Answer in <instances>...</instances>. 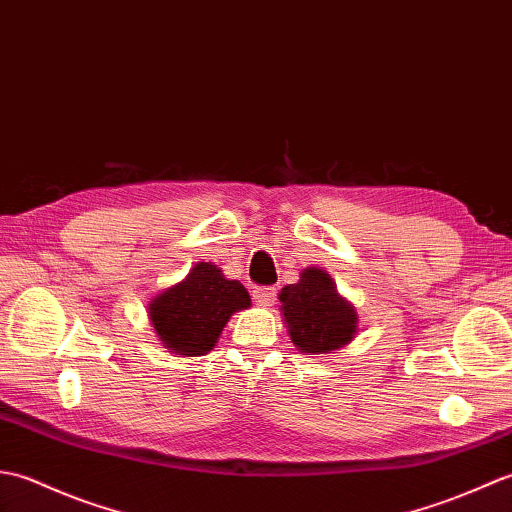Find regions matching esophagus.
I'll return each instance as SVG.
<instances>
[{
	"mask_svg": "<svg viewBox=\"0 0 512 512\" xmlns=\"http://www.w3.org/2000/svg\"><path fill=\"white\" fill-rule=\"evenodd\" d=\"M254 302L258 306H271L276 302V289L274 287H258L254 291Z\"/></svg>",
	"mask_w": 512,
	"mask_h": 512,
	"instance_id": "obj_1",
	"label": "esophagus"
}]
</instances>
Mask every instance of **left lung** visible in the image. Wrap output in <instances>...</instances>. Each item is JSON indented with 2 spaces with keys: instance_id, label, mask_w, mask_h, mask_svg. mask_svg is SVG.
<instances>
[{
  "instance_id": "1",
  "label": "left lung",
  "mask_w": 512,
  "mask_h": 512,
  "mask_svg": "<svg viewBox=\"0 0 512 512\" xmlns=\"http://www.w3.org/2000/svg\"><path fill=\"white\" fill-rule=\"evenodd\" d=\"M280 302L291 342L302 352H333L357 333L355 306L337 293L333 278L320 267H306L295 285L280 291Z\"/></svg>"
}]
</instances>
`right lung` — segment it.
Listing matches in <instances>:
<instances>
[{"label":"right lung","mask_w":512,"mask_h":512,"mask_svg":"<svg viewBox=\"0 0 512 512\" xmlns=\"http://www.w3.org/2000/svg\"><path fill=\"white\" fill-rule=\"evenodd\" d=\"M252 304L238 280H227L212 263H197L190 274L149 304L153 328L168 352L206 355L236 311Z\"/></svg>","instance_id":"right-lung-1"}]
</instances>
